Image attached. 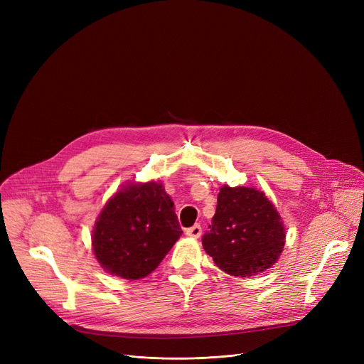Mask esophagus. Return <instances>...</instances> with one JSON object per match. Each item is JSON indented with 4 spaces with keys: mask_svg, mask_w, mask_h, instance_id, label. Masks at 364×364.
Here are the masks:
<instances>
[{
    "mask_svg": "<svg viewBox=\"0 0 364 364\" xmlns=\"http://www.w3.org/2000/svg\"><path fill=\"white\" fill-rule=\"evenodd\" d=\"M185 234L191 237V238H199L202 235V226L200 225H194L185 230Z\"/></svg>",
    "mask_w": 364,
    "mask_h": 364,
    "instance_id": "1",
    "label": "esophagus"
}]
</instances>
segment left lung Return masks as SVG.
I'll return each mask as SVG.
<instances>
[{"label": "left lung", "mask_w": 364, "mask_h": 364, "mask_svg": "<svg viewBox=\"0 0 364 364\" xmlns=\"http://www.w3.org/2000/svg\"><path fill=\"white\" fill-rule=\"evenodd\" d=\"M284 243V223L266 194L249 186L220 188L213 223L202 238L217 267L230 277H253L278 261Z\"/></svg>", "instance_id": "left-lung-1"}]
</instances>
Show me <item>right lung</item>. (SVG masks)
I'll return each mask as SVG.
<instances>
[{
	"mask_svg": "<svg viewBox=\"0 0 364 364\" xmlns=\"http://www.w3.org/2000/svg\"><path fill=\"white\" fill-rule=\"evenodd\" d=\"M181 235L174 203L162 183L130 182L98 214L92 250L107 273L141 279L159 266Z\"/></svg>",
	"mask_w": 364,
	"mask_h": 364,
	"instance_id": "1",
	"label": "right lung"
}]
</instances>
